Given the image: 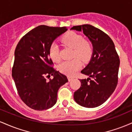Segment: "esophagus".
Listing matches in <instances>:
<instances>
[{
	"label": "esophagus",
	"mask_w": 132,
	"mask_h": 132,
	"mask_svg": "<svg viewBox=\"0 0 132 132\" xmlns=\"http://www.w3.org/2000/svg\"><path fill=\"white\" fill-rule=\"evenodd\" d=\"M73 77H72V76H68V81H71V80H72L73 79Z\"/></svg>",
	"instance_id": "34e87169"
}]
</instances>
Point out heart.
Masks as SVG:
<instances>
[{
  "mask_svg": "<svg viewBox=\"0 0 132 132\" xmlns=\"http://www.w3.org/2000/svg\"><path fill=\"white\" fill-rule=\"evenodd\" d=\"M63 43L74 49L73 57H78L83 61H87L92 54V46L88 41L84 40L81 35L75 32H69L63 37ZM50 56L54 62L60 60V50L56 43H53L50 47ZM82 66L79 59H74L71 61H65L59 65L58 69L64 75L72 76L80 69Z\"/></svg>",
  "mask_w": 132,
  "mask_h": 132,
  "instance_id": "obj_1",
  "label": "heart"
}]
</instances>
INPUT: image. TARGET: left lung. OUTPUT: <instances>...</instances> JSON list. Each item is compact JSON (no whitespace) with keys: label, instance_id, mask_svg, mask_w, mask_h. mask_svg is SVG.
<instances>
[{"label":"left lung","instance_id":"8db88e82","mask_svg":"<svg viewBox=\"0 0 132 132\" xmlns=\"http://www.w3.org/2000/svg\"><path fill=\"white\" fill-rule=\"evenodd\" d=\"M71 30L83 32L93 47L88 64L81 71L89 78L79 79L81 87L75 92L74 99L82 107L94 108L105 102L116 88L119 57L113 41L99 28L86 24Z\"/></svg>","mask_w":132,"mask_h":132}]
</instances>
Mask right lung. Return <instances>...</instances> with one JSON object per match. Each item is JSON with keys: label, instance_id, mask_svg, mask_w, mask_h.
<instances>
[{"label": "right lung", "instance_id": "right-lung-1", "mask_svg": "<svg viewBox=\"0 0 132 132\" xmlns=\"http://www.w3.org/2000/svg\"><path fill=\"white\" fill-rule=\"evenodd\" d=\"M67 31L66 27L40 25L24 35L16 45L12 78L23 102L34 110L51 108L56 103L60 87L68 81L66 76L51 66V45ZM54 76L48 81L46 77Z\"/></svg>", "mask_w": 132, "mask_h": 132}]
</instances>
